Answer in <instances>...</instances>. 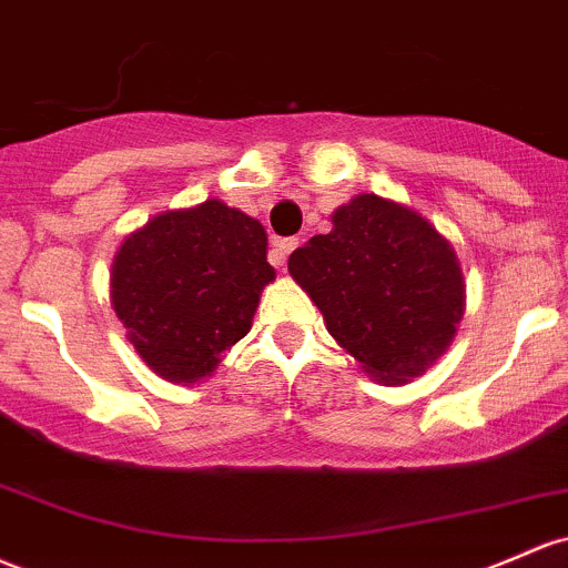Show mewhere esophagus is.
I'll return each instance as SVG.
<instances>
[{
  "mask_svg": "<svg viewBox=\"0 0 568 568\" xmlns=\"http://www.w3.org/2000/svg\"><path fill=\"white\" fill-rule=\"evenodd\" d=\"M298 240L296 236H285V240H274V253H277V264L283 266L285 258H288L291 251H296Z\"/></svg>",
  "mask_w": 568,
  "mask_h": 568,
  "instance_id": "1",
  "label": "esophagus"
}]
</instances>
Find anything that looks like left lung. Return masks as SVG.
<instances>
[{
    "label": "left lung",
    "instance_id": "1",
    "mask_svg": "<svg viewBox=\"0 0 568 568\" xmlns=\"http://www.w3.org/2000/svg\"><path fill=\"white\" fill-rule=\"evenodd\" d=\"M288 258L328 334L369 377L402 385L450 347L464 317L458 255L415 210L361 193Z\"/></svg>",
    "mask_w": 568,
    "mask_h": 568
}]
</instances>
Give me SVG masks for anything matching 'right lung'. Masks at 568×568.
I'll use <instances>...</instances> for the list:
<instances>
[{
  "mask_svg": "<svg viewBox=\"0 0 568 568\" xmlns=\"http://www.w3.org/2000/svg\"><path fill=\"white\" fill-rule=\"evenodd\" d=\"M274 280L266 232L207 199L155 215L112 258L110 302L136 355L170 383H196L253 326Z\"/></svg>",
  "mask_w": 568,
  "mask_h": 568,
  "instance_id": "obj_1",
  "label": "right lung"
}]
</instances>
